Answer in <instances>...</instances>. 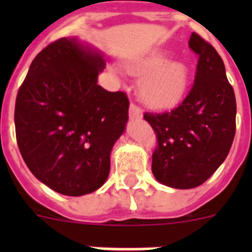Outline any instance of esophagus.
I'll list each match as a JSON object with an SVG mask.
<instances>
[{"mask_svg":"<svg viewBox=\"0 0 252 252\" xmlns=\"http://www.w3.org/2000/svg\"><path fill=\"white\" fill-rule=\"evenodd\" d=\"M128 116L132 120H140L142 117V110L136 104H130V111H128Z\"/></svg>","mask_w":252,"mask_h":252,"instance_id":"obj_1","label":"esophagus"}]
</instances>
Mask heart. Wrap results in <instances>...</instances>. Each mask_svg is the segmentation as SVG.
I'll return each instance as SVG.
<instances>
[{"label": "heart", "mask_w": 252, "mask_h": 252, "mask_svg": "<svg viewBox=\"0 0 252 252\" xmlns=\"http://www.w3.org/2000/svg\"><path fill=\"white\" fill-rule=\"evenodd\" d=\"M128 72L143 75L140 83L142 101L151 108H168L183 98L189 82V70L182 62H168L161 53L131 63Z\"/></svg>", "instance_id": "b5f03b06"}]
</instances>
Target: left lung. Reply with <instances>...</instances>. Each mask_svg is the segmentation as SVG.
Here are the masks:
<instances>
[{"mask_svg":"<svg viewBox=\"0 0 252 252\" xmlns=\"http://www.w3.org/2000/svg\"><path fill=\"white\" fill-rule=\"evenodd\" d=\"M189 48L198 55L194 83L174 110L144 113L157 133L154 177L164 186H201L228 155L236 132V98L222 58L193 32Z\"/></svg>","mask_w":252,"mask_h":252,"instance_id":"8db88e82","label":"left lung"}]
</instances>
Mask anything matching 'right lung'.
<instances>
[{"label":"right lung","instance_id":"obj_1","mask_svg":"<svg viewBox=\"0 0 252 252\" xmlns=\"http://www.w3.org/2000/svg\"><path fill=\"white\" fill-rule=\"evenodd\" d=\"M98 51L62 37L32 60L15 104L20 153L40 182L64 195L92 193L110 174V155L128 120L126 93L97 84Z\"/></svg>","mask_w":252,"mask_h":252}]
</instances>
